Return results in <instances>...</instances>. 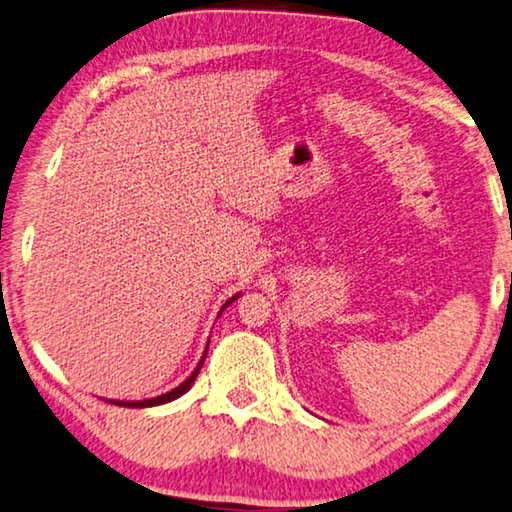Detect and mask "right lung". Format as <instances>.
Masks as SVG:
<instances>
[{
	"label": "right lung",
	"mask_w": 512,
	"mask_h": 512,
	"mask_svg": "<svg viewBox=\"0 0 512 512\" xmlns=\"http://www.w3.org/2000/svg\"><path fill=\"white\" fill-rule=\"evenodd\" d=\"M240 295H233L229 302H226L224 306H222V311L226 309V306H229L231 302H235L238 300ZM219 311V313H222ZM206 355H208V348H206V352H203V357H201V361H199V366L194 368V373L187 377L185 382H180L176 389H171L169 393H162V396H157V398H148V400H109V403H114V405H123V407H155V405H164V403H171V400H176V398H180L183 396V393H187L190 391V387L194 384V380H196V375H199V371H201V366H203V361H206Z\"/></svg>",
	"instance_id": "1"
}]
</instances>
